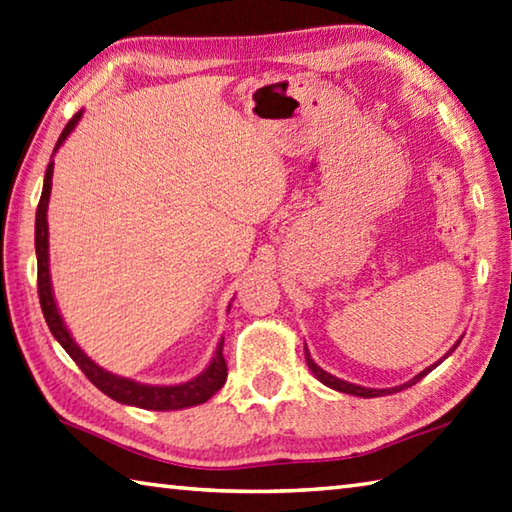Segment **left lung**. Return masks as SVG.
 I'll list each match as a JSON object with an SVG mask.
<instances>
[{"instance_id":"obj_1","label":"left lung","mask_w":512,"mask_h":512,"mask_svg":"<svg viewBox=\"0 0 512 512\" xmlns=\"http://www.w3.org/2000/svg\"><path fill=\"white\" fill-rule=\"evenodd\" d=\"M461 342V340H459ZM459 342L457 345H454L448 353H445V356H450V353L459 347ZM304 356H306V365H309V369L313 371V376L320 380L322 385H327V387H331V389H336V392H342V394H351V396H362V398H376V396H387V394H396V392H401V389H405V387H412V385H416L418 380H421L423 376H427L430 374V371L439 365V362H436V365H432V367H427V369H423L421 374H416L412 380H407L405 385H398V387H389V389H371V387H360V385H353V383H347V380H340V378H336V376H331L329 371H324L322 367H318L315 365V360L311 358V353H309V349L304 347ZM443 356V358H445Z\"/></svg>"}]
</instances>
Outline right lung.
<instances>
[{"label": "right lung", "instance_id": "obj_1", "mask_svg": "<svg viewBox=\"0 0 512 512\" xmlns=\"http://www.w3.org/2000/svg\"><path fill=\"white\" fill-rule=\"evenodd\" d=\"M80 118H82V111H78V114L69 120L67 127L62 129L53 152L60 150V145L67 141V136L73 132V127L78 125ZM51 181H53V161L49 163V167H46L42 197H40V203H37V215H35L37 293H40L44 320L49 324L53 338L60 342L62 349L73 358V362L85 371V376L91 380V383H94L102 394H107L118 403L141 407V410H156V412L183 410V407H194V405L206 403L210 396H215L219 389L224 387L226 376H228L224 353H221L224 351V338L219 340L210 365L203 369L197 378H192L188 383H181V385H145V383H136L132 378L111 374V371L96 365V362L76 345V340L71 338L67 324H64L62 315L58 311V304H55L51 271H49V224H46V210H49V199H51Z\"/></svg>", "mask_w": 512, "mask_h": 512}]
</instances>
